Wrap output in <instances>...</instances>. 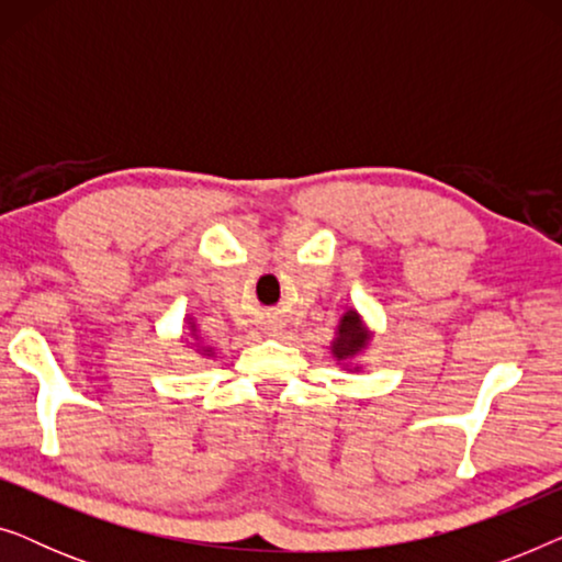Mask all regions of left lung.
<instances>
[{"label": "left lung", "mask_w": 562, "mask_h": 562, "mask_svg": "<svg viewBox=\"0 0 562 562\" xmlns=\"http://www.w3.org/2000/svg\"><path fill=\"white\" fill-rule=\"evenodd\" d=\"M368 340H371V335L366 333V327H363V322H360L358 312H352V310L345 312L342 319H340V327H337V337L333 342V356L337 360L358 356V352L368 345Z\"/></svg>", "instance_id": "8db88e82"}]
</instances>
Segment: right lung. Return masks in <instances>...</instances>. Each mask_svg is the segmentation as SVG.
<instances>
[{
    "label": "right lung",
    "instance_id": "obj_1",
    "mask_svg": "<svg viewBox=\"0 0 562 562\" xmlns=\"http://www.w3.org/2000/svg\"><path fill=\"white\" fill-rule=\"evenodd\" d=\"M204 352H210V350H204Z\"/></svg>",
    "mask_w": 562,
    "mask_h": 562
}]
</instances>
